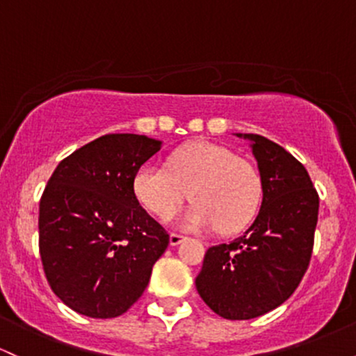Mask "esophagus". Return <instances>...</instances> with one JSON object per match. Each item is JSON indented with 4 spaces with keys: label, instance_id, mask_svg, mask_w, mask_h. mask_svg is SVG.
Returning <instances> with one entry per match:
<instances>
[{
    "label": "esophagus",
    "instance_id": "1",
    "mask_svg": "<svg viewBox=\"0 0 356 356\" xmlns=\"http://www.w3.org/2000/svg\"><path fill=\"white\" fill-rule=\"evenodd\" d=\"M186 238L182 236V235H177V233H170V238H169V241H170V247H177L179 243H182V241H184Z\"/></svg>",
    "mask_w": 356,
    "mask_h": 356
}]
</instances>
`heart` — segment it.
Listing matches in <instances>:
<instances>
[{
    "label": "heart",
    "instance_id": "obj_1",
    "mask_svg": "<svg viewBox=\"0 0 356 356\" xmlns=\"http://www.w3.org/2000/svg\"><path fill=\"white\" fill-rule=\"evenodd\" d=\"M134 191L143 208L159 218H169L191 196L194 204L181 216L184 228L235 233L259 211L264 184L250 160L216 143L194 142L175 150L167 167L143 165Z\"/></svg>",
    "mask_w": 356,
    "mask_h": 356
}]
</instances>
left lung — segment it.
I'll list each match as a JSON object with an SVG mask.
<instances>
[{"instance_id":"obj_1","label":"left lung","mask_w":356,"mask_h":356,"mask_svg":"<svg viewBox=\"0 0 356 356\" xmlns=\"http://www.w3.org/2000/svg\"><path fill=\"white\" fill-rule=\"evenodd\" d=\"M250 142L264 184L252 226L232 243L211 247L196 277L202 300L225 319H253L294 294L309 265L319 196L298 159L261 135Z\"/></svg>"}]
</instances>
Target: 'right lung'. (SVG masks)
Here are the masks:
<instances>
[{
    "mask_svg": "<svg viewBox=\"0 0 356 356\" xmlns=\"http://www.w3.org/2000/svg\"><path fill=\"white\" fill-rule=\"evenodd\" d=\"M162 142L111 134L62 160L40 199L38 247L49 286L89 318H116L140 299L169 235L140 206L134 179Z\"/></svg>",
    "mask_w": 356,
    "mask_h": 356,
    "instance_id": "add662e5",
    "label": "right lung"
}]
</instances>
